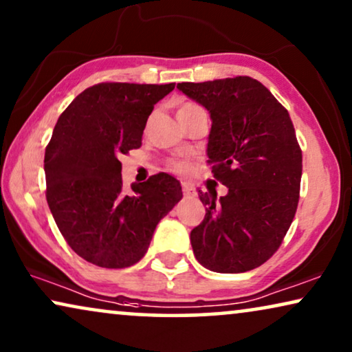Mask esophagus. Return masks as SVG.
Returning a JSON list of instances; mask_svg holds the SVG:
<instances>
[{
	"label": "esophagus",
	"instance_id": "34e87169",
	"mask_svg": "<svg viewBox=\"0 0 352 352\" xmlns=\"http://www.w3.org/2000/svg\"><path fill=\"white\" fill-rule=\"evenodd\" d=\"M182 192H184V195H194L195 190L194 187L190 184H187V182H182Z\"/></svg>",
	"mask_w": 352,
	"mask_h": 352
}]
</instances>
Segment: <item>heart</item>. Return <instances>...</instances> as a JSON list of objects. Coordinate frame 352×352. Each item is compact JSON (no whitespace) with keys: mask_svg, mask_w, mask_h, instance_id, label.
Listing matches in <instances>:
<instances>
[{"mask_svg":"<svg viewBox=\"0 0 352 352\" xmlns=\"http://www.w3.org/2000/svg\"><path fill=\"white\" fill-rule=\"evenodd\" d=\"M195 110H201V107L195 104H190V102H184L181 104L179 110H177V115L179 113H190V112H195ZM175 168H181V165H175Z\"/></svg>","mask_w":352,"mask_h":352,"instance_id":"obj_1","label":"heart"}]
</instances>
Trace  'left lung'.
<instances>
[{
    "instance_id": "1",
    "label": "left lung",
    "mask_w": 352,
    "mask_h": 352,
    "mask_svg": "<svg viewBox=\"0 0 352 352\" xmlns=\"http://www.w3.org/2000/svg\"><path fill=\"white\" fill-rule=\"evenodd\" d=\"M208 110V165L228 194L201 192L205 218L190 232L194 254L214 272H247L280 247L295 218L302 155L285 107L250 76L177 83Z\"/></svg>"
}]
</instances>
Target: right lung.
I'll return each instance as SVG.
<instances>
[{
    "mask_svg": "<svg viewBox=\"0 0 352 352\" xmlns=\"http://www.w3.org/2000/svg\"><path fill=\"white\" fill-rule=\"evenodd\" d=\"M170 85L100 83L76 96L57 120L45 153L46 200L74 252L96 266L122 269L146 254L158 221L182 197L158 173L123 190V153L139 148L153 105Z\"/></svg>",
    "mask_w": 352,
    "mask_h": 352,
    "instance_id": "1",
    "label": "right lung"
}]
</instances>
